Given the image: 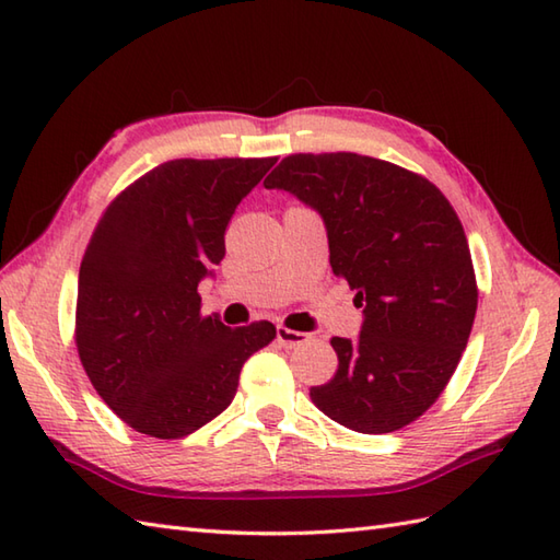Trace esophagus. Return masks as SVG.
I'll use <instances>...</instances> for the list:
<instances>
[{
	"mask_svg": "<svg viewBox=\"0 0 560 560\" xmlns=\"http://www.w3.org/2000/svg\"><path fill=\"white\" fill-rule=\"evenodd\" d=\"M277 341L281 343V347L295 349V347H303V343L311 341V335H305V331L289 329V327H277Z\"/></svg>",
	"mask_w": 560,
	"mask_h": 560,
	"instance_id": "34e87169",
	"label": "esophagus"
}]
</instances>
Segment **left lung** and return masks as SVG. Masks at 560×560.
Returning <instances> with one entry per match:
<instances>
[{"label": "left lung", "mask_w": 560, "mask_h": 560, "mask_svg": "<svg viewBox=\"0 0 560 560\" xmlns=\"http://www.w3.org/2000/svg\"><path fill=\"white\" fill-rule=\"evenodd\" d=\"M315 209L329 265L363 307L355 341L335 337L339 368L311 387L315 407L351 431L409 425L450 383L477 315L469 243L425 177L359 153H295L265 180Z\"/></svg>", "instance_id": "obj_1"}]
</instances>
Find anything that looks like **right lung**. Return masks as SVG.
Wrapping results in <instances>:
<instances>
[{"mask_svg": "<svg viewBox=\"0 0 560 560\" xmlns=\"http://www.w3.org/2000/svg\"><path fill=\"white\" fill-rule=\"evenodd\" d=\"M277 159H177L105 209L79 269L77 349L101 399L135 431L177 440L229 407L243 363L277 337L201 315L197 287L225 225Z\"/></svg>", "mask_w": 560, "mask_h": 560, "instance_id": "right-lung-1", "label": "right lung"}]
</instances>
